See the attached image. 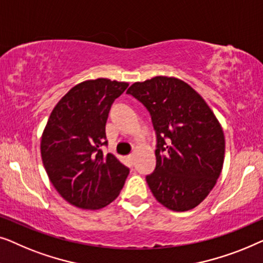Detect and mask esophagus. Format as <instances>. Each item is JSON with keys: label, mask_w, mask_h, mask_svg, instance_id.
Here are the masks:
<instances>
[{"label": "esophagus", "mask_w": 263, "mask_h": 263, "mask_svg": "<svg viewBox=\"0 0 263 263\" xmlns=\"http://www.w3.org/2000/svg\"><path fill=\"white\" fill-rule=\"evenodd\" d=\"M127 161L130 162L131 165H133V163H135V156H133V155H130V156H127Z\"/></svg>", "instance_id": "esophagus-1"}]
</instances>
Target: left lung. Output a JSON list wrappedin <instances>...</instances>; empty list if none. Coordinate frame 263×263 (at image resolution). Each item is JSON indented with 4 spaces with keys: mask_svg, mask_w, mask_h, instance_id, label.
Here are the masks:
<instances>
[{
    "mask_svg": "<svg viewBox=\"0 0 263 263\" xmlns=\"http://www.w3.org/2000/svg\"><path fill=\"white\" fill-rule=\"evenodd\" d=\"M149 110L157 136L156 168L146 176L154 197L169 210L198 206L217 183L225 139L205 100L183 81L156 76L128 88Z\"/></svg>",
    "mask_w": 263,
    "mask_h": 263,
    "instance_id": "8db88e82",
    "label": "left lung"
}]
</instances>
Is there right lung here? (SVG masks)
<instances>
[{"mask_svg":"<svg viewBox=\"0 0 263 263\" xmlns=\"http://www.w3.org/2000/svg\"><path fill=\"white\" fill-rule=\"evenodd\" d=\"M127 87L108 79L84 81L59 100L47 120L40 143L43 164L62 198L79 209L109 205L130 173L101 150L110 106Z\"/></svg>","mask_w":263,"mask_h":263,"instance_id":"1","label":"right lung"}]
</instances>
